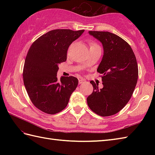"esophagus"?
<instances>
[{
	"instance_id": "esophagus-1",
	"label": "esophagus",
	"mask_w": 155,
	"mask_h": 155,
	"mask_svg": "<svg viewBox=\"0 0 155 155\" xmlns=\"http://www.w3.org/2000/svg\"><path fill=\"white\" fill-rule=\"evenodd\" d=\"M78 83H79V84H83L84 83H85V80H83V79H79V81H78Z\"/></svg>"
}]
</instances>
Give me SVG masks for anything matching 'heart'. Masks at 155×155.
<instances>
[{
	"mask_svg": "<svg viewBox=\"0 0 155 155\" xmlns=\"http://www.w3.org/2000/svg\"><path fill=\"white\" fill-rule=\"evenodd\" d=\"M91 45V47H98V45H97L95 43H94V42H91V43L90 44Z\"/></svg>",
	"mask_w": 155,
	"mask_h": 155,
	"instance_id": "heart-1",
	"label": "heart"
}]
</instances>
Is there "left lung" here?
<instances>
[{"label": "left lung", "instance_id": "obj_1", "mask_svg": "<svg viewBox=\"0 0 155 155\" xmlns=\"http://www.w3.org/2000/svg\"><path fill=\"white\" fill-rule=\"evenodd\" d=\"M100 41L103 56L97 72L102 74L103 87L91 81L94 91L87 97V104L94 113L111 116L123 109L129 101L137 85L139 71L130 46L123 38L109 32L88 31Z\"/></svg>", "mask_w": 155, "mask_h": 155}]
</instances>
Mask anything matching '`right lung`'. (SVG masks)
<instances>
[{"label":"right lung","mask_w":155,"mask_h":155,"mask_svg":"<svg viewBox=\"0 0 155 155\" xmlns=\"http://www.w3.org/2000/svg\"><path fill=\"white\" fill-rule=\"evenodd\" d=\"M84 30L51 31L36 40L29 48L23 69V81L35 106L45 113L54 114L66 108L78 86L74 77H57L58 64L67 61L69 46Z\"/></svg>","instance_id":"1"}]
</instances>
